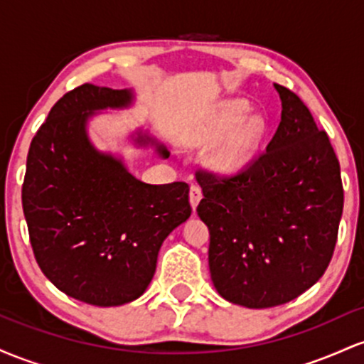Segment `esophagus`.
Here are the masks:
<instances>
[{
  "label": "esophagus",
  "instance_id": "esophagus-1",
  "mask_svg": "<svg viewBox=\"0 0 364 364\" xmlns=\"http://www.w3.org/2000/svg\"><path fill=\"white\" fill-rule=\"evenodd\" d=\"M200 200H202V188L198 185H191L190 188V203H191V208H196V205L200 203Z\"/></svg>",
  "mask_w": 364,
  "mask_h": 364
}]
</instances>
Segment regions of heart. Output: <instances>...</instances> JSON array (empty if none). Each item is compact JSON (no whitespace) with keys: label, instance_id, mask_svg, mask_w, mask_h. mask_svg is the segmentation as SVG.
Listing matches in <instances>:
<instances>
[{"label":"heart","instance_id":"heart-1","mask_svg":"<svg viewBox=\"0 0 364 364\" xmlns=\"http://www.w3.org/2000/svg\"><path fill=\"white\" fill-rule=\"evenodd\" d=\"M246 111H248V106L243 101L220 102L195 128L190 140L193 144H207V141L215 140L217 136H220L224 132H227L232 124L243 118ZM262 135V118L250 116V118L242 119L235 129L230 130L228 135L215 145L214 150H212V168L225 174H235L246 169L252 164L253 159L257 157Z\"/></svg>","mask_w":364,"mask_h":364}]
</instances>
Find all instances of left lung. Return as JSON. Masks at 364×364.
<instances>
[{
	"instance_id": "left-lung-1",
	"label": "left lung",
	"mask_w": 364,
	"mask_h": 364,
	"mask_svg": "<svg viewBox=\"0 0 364 364\" xmlns=\"http://www.w3.org/2000/svg\"><path fill=\"white\" fill-rule=\"evenodd\" d=\"M274 87L282 114L265 152L235 176L196 173L212 282L224 299L246 308L279 306L318 281L344 207L328 135L294 92Z\"/></svg>"
}]
</instances>
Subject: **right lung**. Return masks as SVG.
<instances>
[{
    "label": "right lung",
    "instance_id": "right-lung-1",
    "mask_svg": "<svg viewBox=\"0 0 364 364\" xmlns=\"http://www.w3.org/2000/svg\"><path fill=\"white\" fill-rule=\"evenodd\" d=\"M132 90L83 83L66 92L37 129L27 156L22 205L41 270L58 289L95 306L140 298L162 241L191 215L183 181L147 185L87 135L94 111L127 107ZM136 144L156 145L139 132Z\"/></svg>",
    "mask_w": 364,
    "mask_h": 364
}]
</instances>
